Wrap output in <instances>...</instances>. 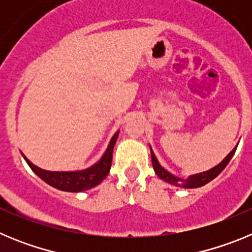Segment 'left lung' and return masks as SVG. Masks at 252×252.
<instances>
[{"label":"left lung","mask_w":252,"mask_h":252,"mask_svg":"<svg viewBox=\"0 0 252 252\" xmlns=\"http://www.w3.org/2000/svg\"><path fill=\"white\" fill-rule=\"evenodd\" d=\"M237 149V146H235L232 151H231L223 160H222L218 165L213 166L212 169H209V170L203 171V173H198V174H193V175H189L187 179H183V178H178L175 175H173L171 173H169L166 169L162 168L160 165V162L158 161L157 157H155V154H154L153 149L150 148L151 151V162H153V168L157 173L158 177L160 179H162L164 182L169 184H173L175 187H180V188H187V189H190V188H199V187H203L206 186L207 183H209L211 180L215 179L222 170L227 166V164L230 162V160L232 159V157L235 155V151Z\"/></svg>","instance_id":"left-lung-1"}]
</instances>
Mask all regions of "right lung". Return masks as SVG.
<instances>
[{
	"instance_id": "obj_1",
	"label": "right lung",
	"mask_w": 252,
	"mask_h": 252,
	"mask_svg": "<svg viewBox=\"0 0 252 252\" xmlns=\"http://www.w3.org/2000/svg\"><path fill=\"white\" fill-rule=\"evenodd\" d=\"M119 132L115 133L111 139L110 144L107 146L106 151L102 155L101 159L98 161L93 164L90 168L83 169V170L77 171H50L44 170V169L39 168V166L34 165L28 158L22 154L24 159L29 164L31 170L34 171L35 174L39 178L48 183L49 186L54 187V188L59 189V190H64V192H83L87 189H91L93 187L98 186L102 180L107 177V174L110 173L111 164H112V153L113 146L116 144V140L119 137Z\"/></svg>"
}]
</instances>
